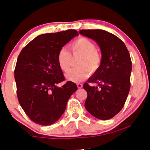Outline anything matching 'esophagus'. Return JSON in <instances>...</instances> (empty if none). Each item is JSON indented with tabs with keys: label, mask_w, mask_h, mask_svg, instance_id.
Masks as SVG:
<instances>
[{
	"label": "esophagus",
	"mask_w": 150,
	"mask_h": 150,
	"mask_svg": "<svg viewBox=\"0 0 150 150\" xmlns=\"http://www.w3.org/2000/svg\"><path fill=\"white\" fill-rule=\"evenodd\" d=\"M77 88H79V89H81V88H83V85L81 84V83H77Z\"/></svg>",
	"instance_id": "esophagus-1"
}]
</instances>
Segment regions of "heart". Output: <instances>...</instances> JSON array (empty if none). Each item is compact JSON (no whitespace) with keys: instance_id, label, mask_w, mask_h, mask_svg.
<instances>
[{"instance_id":"1","label":"heart","mask_w":150,"mask_h":150,"mask_svg":"<svg viewBox=\"0 0 150 150\" xmlns=\"http://www.w3.org/2000/svg\"><path fill=\"white\" fill-rule=\"evenodd\" d=\"M71 48L73 55L80 56L77 61V68L73 69L66 75L69 80L78 82L87 77L88 71L93 73L100 68L102 62L101 56L96 51V46L91 40L86 38L76 40L71 44ZM71 55L66 49L62 48L58 53L57 62L64 72L70 69Z\"/></svg>"}]
</instances>
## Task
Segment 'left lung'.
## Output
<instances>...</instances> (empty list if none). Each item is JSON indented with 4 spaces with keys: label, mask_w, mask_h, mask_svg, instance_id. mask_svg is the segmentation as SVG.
Listing matches in <instances>:
<instances>
[{
    "label": "left lung",
    "mask_w": 150,
    "mask_h": 150,
    "mask_svg": "<svg viewBox=\"0 0 150 150\" xmlns=\"http://www.w3.org/2000/svg\"><path fill=\"white\" fill-rule=\"evenodd\" d=\"M79 33L94 40L100 46V68L83 84L88 93L85 107L100 120L112 118L121 110L130 90L132 62L124 42L112 33L102 30H81Z\"/></svg>",
    "instance_id": "8db88e82"
}]
</instances>
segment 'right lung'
<instances>
[{
	"mask_svg": "<svg viewBox=\"0 0 150 150\" xmlns=\"http://www.w3.org/2000/svg\"><path fill=\"white\" fill-rule=\"evenodd\" d=\"M79 35L77 31L44 33L32 40L22 49L15 69L19 102L28 117L40 125L57 122L64 113L71 96L77 89L76 84L64 81L57 62L61 49Z\"/></svg>",
	"mask_w": 150,
	"mask_h": 150,
	"instance_id": "add662e5",
	"label": "right lung"
}]
</instances>
